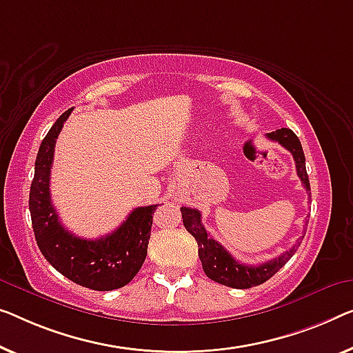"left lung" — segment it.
Listing matches in <instances>:
<instances>
[{
  "label": "left lung",
  "instance_id": "8db88e82",
  "mask_svg": "<svg viewBox=\"0 0 353 353\" xmlns=\"http://www.w3.org/2000/svg\"><path fill=\"white\" fill-rule=\"evenodd\" d=\"M268 139L276 141L282 147L290 152L294 159V165H296L298 177L301 179L306 192H311V185H309V177L306 171V159H304V152L301 143H299L298 136L288 128H281L272 131V133L266 134ZM183 227L187 228L198 243V255L201 260L203 270L206 272L209 279H212L214 282L222 283L231 288H250L256 287L260 283L266 282L268 279H271L285 263L292 259L296 247L299 244H294L290 250L283 252L282 255L276 256L270 261L263 263V265L249 266L244 263L236 261L227 250L223 249V245H220L214 238H210L208 234L206 228L201 223V212L198 209L192 208H181Z\"/></svg>",
  "mask_w": 353,
  "mask_h": 353
}]
</instances>
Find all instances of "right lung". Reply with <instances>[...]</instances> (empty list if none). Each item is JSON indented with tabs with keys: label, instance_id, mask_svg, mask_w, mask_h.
<instances>
[{
	"label": "right lung",
	"instance_id": "right-lung-1",
	"mask_svg": "<svg viewBox=\"0 0 353 353\" xmlns=\"http://www.w3.org/2000/svg\"><path fill=\"white\" fill-rule=\"evenodd\" d=\"M72 109L61 114L42 139L30 188V214L36 243L46 260L70 281L98 292H109L128 283L145 260L150 239L152 214L159 204L133 209L110 234L82 239L59 220L50 199V168L55 143Z\"/></svg>",
	"mask_w": 353,
	"mask_h": 353
}]
</instances>
